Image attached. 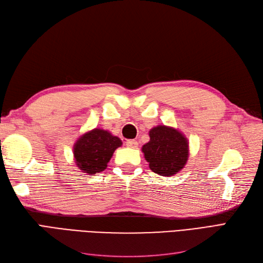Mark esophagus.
<instances>
[{
    "label": "esophagus",
    "mask_w": 263,
    "mask_h": 263,
    "mask_svg": "<svg viewBox=\"0 0 263 263\" xmlns=\"http://www.w3.org/2000/svg\"><path fill=\"white\" fill-rule=\"evenodd\" d=\"M126 146L127 147H130V148H136V147H138V141L137 140H133V139L127 140L126 141Z\"/></svg>",
    "instance_id": "esophagus-1"
}]
</instances>
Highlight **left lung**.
<instances>
[{"instance_id":"1","label":"left lung","mask_w":263,"mask_h":263,"mask_svg":"<svg viewBox=\"0 0 263 263\" xmlns=\"http://www.w3.org/2000/svg\"><path fill=\"white\" fill-rule=\"evenodd\" d=\"M150 141L142 146L149 168L160 176L170 177L185 165L189 145L183 135L166 126H157L149 132Z\"/></svg>"}]
</instances>
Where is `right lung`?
Listing matches in <instances>:
<instances>
[{"label":"right lung","mask_w":263,"mask_h":263,"mask_svg":"<svg viewBox=\"0 0 263 263\" xmlns=\"http://www.w3.org/2000/svg\"><path fill=\"white\" fill-rule=\"evenodd\" d=\"M122 140L108 132L95 128L77 141L73 154L77 165L87 174H95L106 169L109 159Z\"/></svg>","instance_id":"add662e5"}]
</instances>
